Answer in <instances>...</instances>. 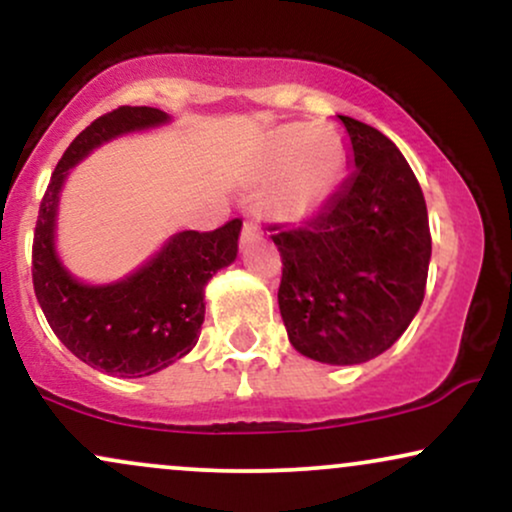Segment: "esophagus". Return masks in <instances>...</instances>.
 <instances>
[{
  "label": "esophagus",
  "mask_w": 512,
  "mask_h": 512,
  "mask_svg": "<svg viewBox=\"0 0 512 512\" xmlns=\"http://www.w3.org/2000/svg\"><path fill=\"white\" fill-rule=\"evenodd\" d=\"M260 238V226H257L255 221H245L243 223V233H240V245H250V243H255V240Z\"/></svg>",
  "instance_id": "1"
}]
</instances>
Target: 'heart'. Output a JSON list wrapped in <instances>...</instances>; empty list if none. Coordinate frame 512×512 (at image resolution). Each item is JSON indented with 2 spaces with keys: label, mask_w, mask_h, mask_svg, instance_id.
<instances>
[{
  "label": "heart",
  "mask_w": 512,
  "mask_h": 512,
  "mask_svg": "<svg viewBox=\"0 0 512 512\" xmlns=\"http://www.w3.org/2000/svg\"><path fill=\"white\" fill-rule=\"evenodd\" d=\"M349 166V142L327 125H281L255 149L250 180L269 185L267 211L303 221L330 202Z\"/></svg>",
  "instance_id": "1"
}]
</instances>
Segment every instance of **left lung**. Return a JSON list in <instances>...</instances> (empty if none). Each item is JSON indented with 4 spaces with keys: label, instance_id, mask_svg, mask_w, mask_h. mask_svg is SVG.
I'll return each mask as SVG.
<instances>
[{
    "label": "left lung",
    "instance_id": "1",
    "mask_svg": "<svg viewBox=\"0 0 512 512\" xmlns=\"http://www.w3.org/2000/svg\"><path fill=\"white\" fill-rule=\"evenodd\" d=\"M356 170L305 226L267 223L281 252L279 310L293 349L332 366L380 356L424 303L431 228L407 158L339 115Z\"/></svg>",
    "mask_w": 512,
    "mask_h": 512
}]
</instances>
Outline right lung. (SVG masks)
Listing matches in <instances>:
<instances>
[{"label": "right lung", "instance_id": "obj_1", "mask_svg": "<svg viewBox=\"0 0 512 512\" xmlns=\"http://www.w3.org/2000/svg\"><path fill=\"white\" fill-rule=\"evenodd\" d=\"M146 105H120L93 120L57 163L33 233V289L48 325L76 358L120 378H144L190 354L204 322V286L238 255L243 221L216 231H182L139 272L110 286H86L55 255V216L67 170L117 134L166 122Z\"/></svg>", "mask_w": 512, "mask_h": 512}]
</instances>
